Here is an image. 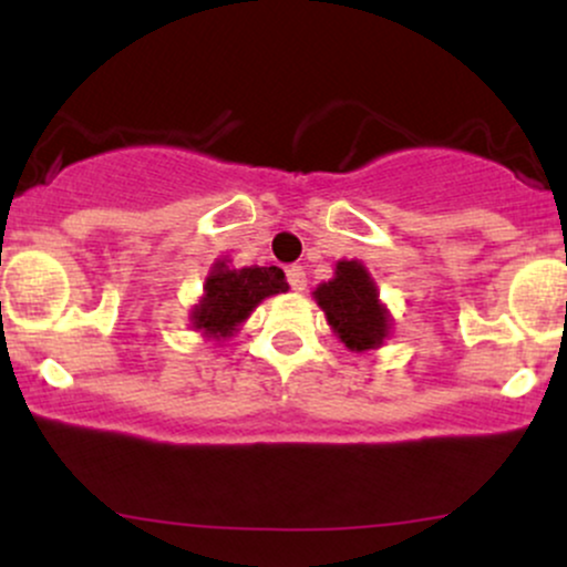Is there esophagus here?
Here are the masks:
<instances>
[{
    "label": "esophagus",
    "mask_w": 567,
    "mask_h": 567,
    "mask_svg": "<svg viewBox=\"0 0 567 567\" xmlns=\"http://www.w3.org/2000/svg\"><path fill=\"white\" fill-rule=\"evenodd\" d=\"M288 282L290 288L296 292H303L306 290V271L301 269V266H290L288 269Z\"/></svg>",
    "instance_id": "1"
}]
</instances>
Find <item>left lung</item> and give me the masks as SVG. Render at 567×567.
<instances>
[{"mask_svg":"<svg viewBox=\"0 0 567 567\" xmlns=\"http://www.w3.org/2000/svg\"><path fill=\"white\" fill-rule=\"evenodd\" d=\"M311 296L324 311L330 330L349 351L362 354V351L381 349L383 341L392 336V315L379 298V288L365 264L354 258L338 261L333 279L317 285Z\"/></svg>","mask_w":567,"mask_h":567,"instance_id":"obj_1","label":"left lung"}]
</instances>
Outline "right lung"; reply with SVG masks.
<instances>
[{
    "mask_svg": "<svg viewBox=\"0 0 567 567\" xmlns=\"http://www.w3.org/2000/svg\"><path fill=\"white\" fill-rule=\"evenodd\" d=\"M288 279L279 266H231L229 258H218L207 271L199 301L194 303L188 322L202 338H231L256 306L266 298L288 292Z\"/></svg>",
    "mask_w": 567,
    "mask_h": 567,
    "instance_id": "1",
    "label": "right lung"
}]
</instances>
